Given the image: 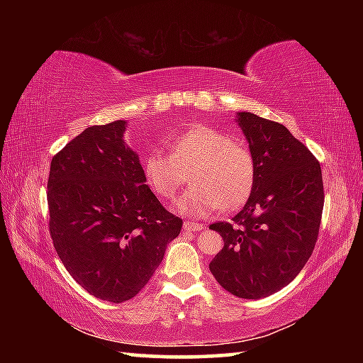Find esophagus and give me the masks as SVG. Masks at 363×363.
Returning a JSON list of instances; mask_svg holds the SVG:
<instances>
[{"label": "esophagus", "instance_id": "1", "mask_svg": "<svg viewBox=\"0 0 363 363\" xmlns=\"http://www.w3.org/2000/svg\"><path fill=\"white\" fill-rule=\"evenodd\" d=\"M203 229H205L203 224L190 223V220H186V223H184V230H186V232H200Z\"/></svg>", "mask_w": 363, "mask_h": 363}]
</instances>
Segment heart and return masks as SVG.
<instances>
[{"label":"heart","mask_w":363,"mask_h":363,"mask_svg":"<svg viewBox=\"0 0 363 363\" xmlns=\"http://www.w3.org/2000/svg\"><path fill=\"white\" fill-rule=\"evenodd\" d=\"M190 171L192 186L177 201V211L206 216L237 210L253 190L255 157L248 145L210 126H195L177 134L169 153L150 150L143 160L147 186L162 200H173Z\"/></svg>","instance_id":"heart-1"}]
</instances>
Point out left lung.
I'll return each mask as SVG.
<instances>
[{
  "label": "left lung",
  "mask_w": 363,
  "mask_h": 363,
  "mask_svg": "<svg viewBox=\"0 0 363 363\" xmlns=\"http://www.w3.org/2000/svg\"><path fill=\"white\" fill-rule=\"evenodd\" d=\"M256 163L253 190L232 220L214 223L224 247L210 270L233 296L259 299L290 284L314 251L323 210L318 160L284 125L238 113Z\"/></svg>",
  "instance_id": "1"
}]
</instances>
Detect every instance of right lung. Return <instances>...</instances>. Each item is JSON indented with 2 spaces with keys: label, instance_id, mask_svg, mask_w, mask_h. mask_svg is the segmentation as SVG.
I'll list each match as a JSON object with an SVG mask.
<instances>
[{
  "label": "right lung",
  "instance_id": "1",
  "mask_svg": "<svg viewBox=\"0 0 363 363\" xmlns=\"http://www.w3.org/2000/svg\"><path fill=\"white\" fill-rule=\"evenodd\" d=\"M126 121L89 126L51 160L49 233L69 274L93 296L125 303L143 290L182 219L145 184L123 140Z\"/></svg>",
  "mask_w": 363,
  "mask_h": 363
}]
</instances>
